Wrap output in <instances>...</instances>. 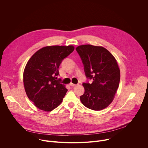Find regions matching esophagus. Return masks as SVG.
Returning a JSON list of instances; mask_svg holds the SVG:
<instances>
[{
	"mask_svg": "<svg viewBox=\"0 0 148 148\" xmlns=\"http://www.w3.org/2000/svg\"><path fill=\"white\" fill-rule=\"evenodd\" d=\"M70 85L71 86V87H75V86H77V84H73V83H70Z\"/></svg>",
	"mask_w": 148,
	"mask_h": 148,
	"instance_id": "1",
	"label": "esophagus"
}]
</instances>
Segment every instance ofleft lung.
Masks as SVG:
<instances>
[{
  "label": "left lung",
  "mask_w": 148,
  "mask_h": 148,
  "mask_svg": "<svg viewBox=\"0 0 148 148\" xmlns=\"http://www.w3.org/2000/svg\"><path fill=\"white\" fill-rule=\"evenodd\" d=\"M87 78L92 84L83 83L85 90L80 96L82 103L87 108L100 111L113 101L120 81V70L114 56L102 46L81 45L76 48Z\"/></svg>",
  "instance_id": "left-lung-1"
}]
</instances>
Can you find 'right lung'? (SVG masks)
<instances>
[{
	"mask_svg": "<svg viewBox=\"0 0 148 148\" xmlns=\"http://www.w3.org/2000/svg\"><path fill=\"white\" fill-rule=\"evenodd\" d=\"M74 50L72 45L46 46L27 61L23 72L25 90L39 110L50 112L62 102L67 89L57 80L58 68L62 60Z\"/></svg>",
	"mask_w": 148,
	"mask_h": 148,
	"instance_id": "1",
	"label": "right lung"
}]
</instances>
